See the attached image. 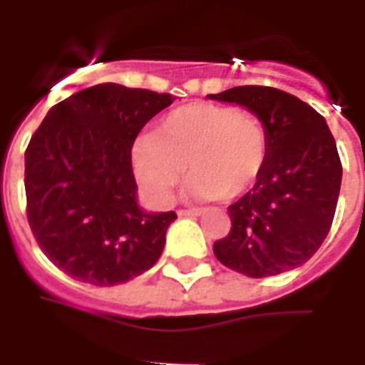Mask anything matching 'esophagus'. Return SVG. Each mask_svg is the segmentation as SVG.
Wrapping results in <instances>:
<instances>
[{
	"label": "esophagus",
	"instance_id": "34e87169",
	"mask_svg": "<svg viewBox=\"0 0 365 365\" xmlns=\"http://www.w3.org/2000/svg\"><path fill=\"white\" fill-rule=\"evenodd\" d=\"M177 214H179L180 217H186V215H201L202 210L201 208H190V210H179Z\"/></svg>",
	"mask_w": 365,
	"mask_h": 365
}]
</instances>
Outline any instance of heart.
<instances>
[{
	"instance_id": "1",
	"label": "heart",
	"mask_w": 365,
	"mask_h": 365,
	"mask_svg": "<svg viewBox=\"0 0 365 365\" xmlns=\"http://www.w3.org/2000/svg\"><path fill=\"white\" fill-rule=\"evenodd\" d=\"M269 160V135L254 113L227 104L192 102L166 113L155 135L133 146L138 185L151 202L166 206L186 173L190 193L212 201L237 199L259 182Z\"/></svg>"
}]
</instances>
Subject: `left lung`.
<instances>
[{
  "label": "left lung",
  "instance_id": "8db88e82",
  "mask_svg": "<svg viewBox=\"0 0 365 365\" xmlns=\"http://www.w3.org/2000/svg\"><path fill=\"white\" fill-rule=\"evenodd\" d=\"M208 96L245 106L269 135L265 173L228 206L232 228L214 243L215 257L248 278L303 265L327 237L340 193L341 163L327 122L276 87L240 86Z\"/></svg>",
  "mask_w": 365,
  "mask_h": 365
}]
</instances>
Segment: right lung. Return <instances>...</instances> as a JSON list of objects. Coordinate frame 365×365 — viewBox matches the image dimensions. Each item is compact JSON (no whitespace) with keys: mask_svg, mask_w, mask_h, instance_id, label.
Instances as JSON below:
<instances>
[{"mask_svg":"<svg viewBox=\"0 0 365 365\" xmlns=\"http://www.w3.org/2000/svg\"><path fill=\"white\" fill-rule=\"evenodd\" d=\"M168 93L98 83L53 106L25 150L27 219L60 270L98 287L130 282L163 254L175 212L137 205L131 148Z\"/></svg>","mask_w":365,"mask_h":365,"instance_id":"right-lung-1","label":"right lung"}]
</instances>
